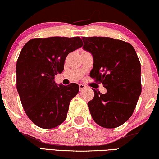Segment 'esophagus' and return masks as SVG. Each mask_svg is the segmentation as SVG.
Here are the masks:
<instances>
[{
  "label": "esophagus",
  "instance_id": "obj_1",
  "mask_svg": "<svg viewBox=\"0 0 159 159\" xmlns=\"http://www.w3.org/2000/svg\"><path fill=\"white\" fill-rule=\"evenodd\" d=\"M79 87H80V90H84V88H86V86L84 85V84H79Z\"/></svg>",
  "mask_w": 159,
  "mask_h": 159
}]
</instances>
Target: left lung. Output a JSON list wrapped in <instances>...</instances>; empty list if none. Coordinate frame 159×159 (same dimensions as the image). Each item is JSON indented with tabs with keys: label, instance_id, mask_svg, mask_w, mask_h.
<instances>
[{
	"label": "left lung",
	"instance_id": "8db88e82",
	"mask_svg": "<svg viewBox=\"0 0 159 159\" xmlns=\"http://www.w3.org/2000/svg\"><path fill=\"white\" fill-rule=\"evenodd\" d=\"M84 50L92 55V78L102 83L105 94L94 90L88 103L98 125L107 129L129 120L142 91L141 65L132 45L109 37H82Z\"/></svg>",
	"mask_w": 159,
	"mask_h": 159
}]
</instances>
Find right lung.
I'll return each mask as SVG.
<instances>
[{
  "label": "right lung",
  "instance_id": "1",
  "mask_svg": "<svg viewBox=\"0 0 159 159\" xmlns=\"http://www.w3.org/2000/svg\"><path fill=\"white\" fill-rule=\"evenodd\" d=\"M82 46L80 37H49L28 41L16 62V89L25 112L37 126L52 129L66 120L79 85L57 84L66 57Z\"/></svg>",
  "mask_w": 159,
  "mask_h": 159
}]
</instances>
